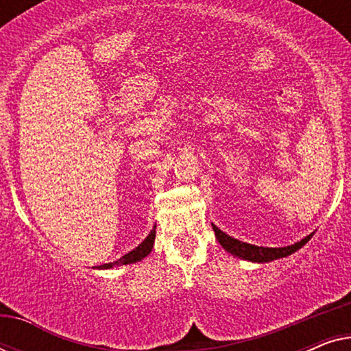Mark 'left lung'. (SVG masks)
Returning <instances> with one entry per match:
<instances>
[{"instance_id":"left-lung-1","label":"left lung","mask_w":351,"mask_h":351,"mask_svg":"<svg viewBox=\"0 0 351 351\" xmlns=\"http://www.w3.org/2000/svg\"><path fill=\"white\" fill-rule=\"evenodd\" d=\"M215 237H217V241L220 243L225 251L232 254L234 257L243 258V261H249V262H271L276 261V258H282L291 256L295 251H299L302 246H305L306 243L310 241V238L313 237V233L305 237L304 239H300L299 243L291 244V246H285V247H262V246H254V244L249 243H243L237 238L228 237L227 233H223L222 230L213 225Z\"/></svg>"}]
</instances>
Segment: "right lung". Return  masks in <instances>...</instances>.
I'll use <instances>...</instances> for the list:
<instances>
[{"instance_id": "1", "label": "right lung", "mask_w": 351, "mask_h": 351, "mask_svg": "<svg viewBox=\"0 0 351 351\" xmlns=\"http://www.w3.org/2000/svg\"><path fill=\"white\" fill-rule=\"evenodd\" d=\"M155 234H156V225H155V227H153L152 232L148 233V237L143 239V241L138 244L136 249H132L131 252H128L126 256H123L121 258H118V261L110 262V263H104V265H99V267H95V268H100V270H102V268H113V267H117V265H129V263H136L138 261H142L143 257H147L148 254L152 252L153 243H155Z\"/></svg>"}]
</instances>
